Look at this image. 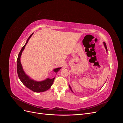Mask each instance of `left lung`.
<instances>
[{
    "instance_id": "1",
    "label": "left lung",
    "mask_w": 123,
    "mask_h": 123,
    "mask_svg": "<svg viewBox=\"0 0 123 123\" xmlns=\"http://www.w3.org/2000/svg\"><path fill=\"white\" fill-rule=\"evenodd\" d=\"M104 46H105V48H106V51L107 50V46H106V44L105 43H104ZM69 88H70V89H71V90L72 91V89H71V87L70 86H69Z\"/></svg>"
}]
</instances>
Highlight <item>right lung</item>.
I'll return each instance as SVG.
<instances>
[{
    "label": "right lung",
    "instance_id": "add662e5",
    "mask_svg": "<svg viewBox=\"0 0 123 123\" xmlns=\"http://www.w3.org/2000/svg\"><path fill=\"white\" fill-rule=\"evenodd\" d=\"M32 35L33 33L29 37V38L27 40V42H26L25 44L23 46V47L22 48L21 50L19 53V54H18V58L17 59V71L18 77H19V79H20L21 82L23 83V84L25 87H27L29 89H30V90L35 92H42L45 91L50 88L51 86L52 85L53 83L55 77L52 79H47L45 80L42 81H36L30 79V78L25 74L20 63V58L21 53L23 52V50H24L26 44L28 43L29 39L30 38ZM61 68H56L54 70V71L56 73L60 70Z\"/></svg>",
    "mask_w": 123,
    "mask_h": 123
}]
</instances>
